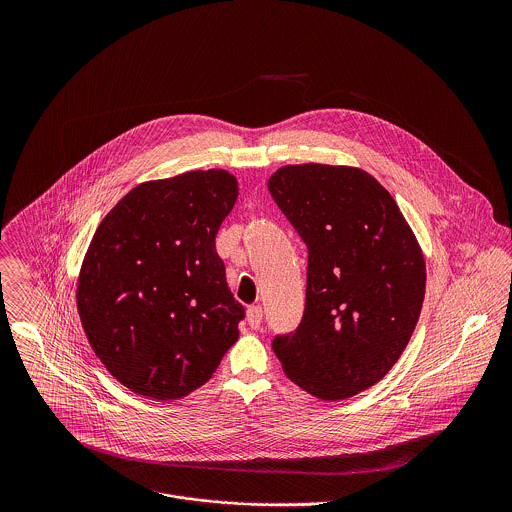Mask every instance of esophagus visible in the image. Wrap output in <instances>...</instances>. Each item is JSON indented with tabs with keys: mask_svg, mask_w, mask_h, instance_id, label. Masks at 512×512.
<instances>
[{
	"mask_svg": "<svg viewBox=\"0 0 512 512\" xmlns=\"http://www.w3.org/2000/svg\"><path fill=\"white\" fill-rule=\"evenodd\" d=\"M246 321L252 329H260L262 325V307L260 305H250L246 311Z\"/></svg>",
	"mask_w": 512,
	"mask_h": 512,
	"instance_id": "esophagus-1",
	"label": "esophagus"
}]
</instances>
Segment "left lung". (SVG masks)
<instances>
[{
  "instance_id": "8db88e82",
  "label": "left lung",
  "mask_w": 512,
  "mask_h": 512,
  "mask_svg": "<svg viewBox=\"0 0 512 512\" xmlns=\"http://www.w3.org/2000/svg\"><path fill=\"white\" fill-rule=\"evenodd\" d=\"M268 189L307 246L303 317L272 349L305 392L349 398L406 349L424 301V256L396 201L361 169L288 165Z\"/></svg>"
}]
</instances>
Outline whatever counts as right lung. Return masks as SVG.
<instances>
[{
	"label": "right lung",
	"instance_id": "right-lung-1",
	"mask_svg": "<svg viewBox=\"0 0 512 512\" xmlns=\"http://www.w3.org/2000/svg\"><path fill=\"white\" fill-rule=\"evenodd\" d=\"M238 197L222 171H189L130 191L88 246L78 313L102 365L157 400L205 384L238 339L244 307L215 248Z\"/></svg>",
	"mask_w": 512,
	"mask_h": 512
}]
</instances>
